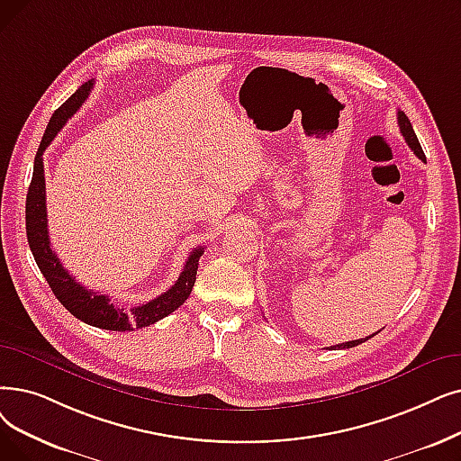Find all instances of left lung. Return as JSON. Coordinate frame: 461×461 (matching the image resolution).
<instances>
[{"mask_svg": "<svg viewBox=\"0 0 461 461\" xmlns=\"http://www.w3.org/2000/svg\"><path fill=\"white\" fill-rule=\"evenodd\" d=\"M397 124H399V130H402V135L405 137L407 145L411 147V150H412L420 159H422V162H426V154H424L422 147H420L418 137H416V133H414V130H412L411 120L407 118V114H405L403 111H397ZM376 333H378V331H376ZM376 333H373V335H376ZM373 335H369V337H366V339H356V341L335 345V347H331V348H333V350H335V348H339V350H341V348H352V347H357V345H362V343L369 341V339H371Z\"/></svg>", "mask_w": 461, "mask_h": 461, "instance_id": "8db88e82", "label": "left lung"}]
</instances>
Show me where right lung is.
Instances as JSON below:
<instances>
[{"label":"right lung","mask_w":461,"mask_h":461,"mask_svg":"<svg viewBox=\"0 0 461 461\" xmlns=\"http://www.w3.org/2000/svg\"><path fill=\"white\" fill-rule=\"evenodd\" d=\"M94 81L85 83L68 102L54 111L50 122L37 149L33 162V176L26 195V235L35 258L39 271L43 273L56 299L62 303L75 318L88 326H95L111 331H133L147 328L158 320L166 318L175 309L181 307L190 297V292L195 283V273L199 266V258L203 254V247H197L190 252L183 273L178 275L176 283L158 295L156 299L137 307H118L111 302V297L78 285L69 275V271L59 264L58 254L50 249L49 228H47V197H45V169H43V152L52 143L58 131L64 128L68 118L85 104Z\"/></svg>","instance_id":"add662e5"}]
</instances>
